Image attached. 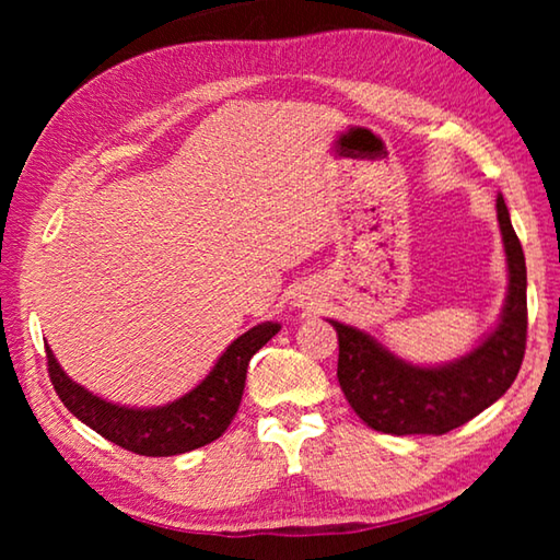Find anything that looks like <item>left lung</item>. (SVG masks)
Listing matches in <instances>:
<instances>
[{"label": "left lung", "instance_id": "8db88e82", "mask_svg": "<svg viewBox=\"0 0 560 560\" xmlns=\"http://www.w3.org/2000/svg\"><path fill=\"white\" fill-rule=\"evenodd\" d=\"M497 217L509 264L499 326L459 360L438 368L405 363L365 330L330 320L338 334V383L368 428L385 434H444L494 405L516 381L526 350V259L504 197Z\"/></svg>", "mask_w": 560, "mask_h": 560}]
</instances>
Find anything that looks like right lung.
Masks as SVG:
<instances>
[{
    "mask_svg": "<svg viewBox=\"0 0 560 560\" xmlns=\"http://www.w3.org/2000/svg\"><path fill=\"white\" fill-rule=\"evenodd\" d=\"M279 324H259L246 330L217 360L210 375L179 400L163 407H126L113 405L73 383L56 363L51 348L46 346V365L56 395L66 410L83 424L96 430L101 438L118 447L143 454V457H173L185 454L222 438L240 410L246 368L252 355L279 334Z\"/></svg>",
    "mask_w": 560,
    "mask_h": 560,
    "instance_id": "1",
    "label": "right lung"
}]
</instances>
